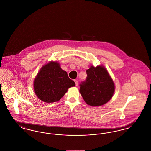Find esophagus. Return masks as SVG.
<instances>
[{"label": "esophagus", "mask_w": 151, "mask_h": 151, "mask_svg": "<svg viewBox=\"0 0 151 151\" xmlns=\"http://www.w3.org/2000/svg\"><path fill=\"white\" fill-rule=\"evenodd\" d=\"M74 82H75V83H76V85L78 86V81H77V80H74Z\"/></svg>", "instance_id": "esophagus-1"}]
</instances>
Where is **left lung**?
<instances>
[{"instance_id": "left-lung-1", "label": "left lung", "mask_w": 151, "mask_h": 151, "mask_svg": "<svg viewBox=\"0 0 151 151\" xmlns=\"http://www.w3.org/2000/svg\"><path fill=\"white\" fill-rule=\"evenodd\" d=\"M85 81L80 84L79 92L88 104L92 106L104 105L112 98L115 86L105 67L91 66L86 70Z\"/></svg>"}]
</instances>
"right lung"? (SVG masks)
I'll use <instances>...</instances> for the list:
<instances>
[{
    "mask_svg": "<svg viewBox=\"0 0 151 151\" xmlns=\"http://www.w3.org/2000/svg\"><path fill=\"white\" fill-rule=\"evenodd\" d=\"M73 86L75 82L56 61H50L42 66L34 81L35 95L47 103L59 101L68 89Z\"/></svg>",
    "mask_w": 151,
    "mask_h": 151,
    "instance_id": "add662e5",
    "label": "right lung"
}]
</instances>
